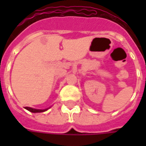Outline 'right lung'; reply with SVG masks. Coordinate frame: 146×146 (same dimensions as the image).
Instances as JSON below:
<instances>
[{"instance_id":"right-lung-1","label":"right lung","mask_w":146,"mask_h":146,"mask_svg":"<svg viewBox=\"0 0 146 146\" xmlns=\"http://www.w3.org/2000/svg\"><path fill=\"white\" fill-rule=\"evenodd\" d=\"M25 108L26 110H28L30 112H33V113H40V112H44V111H47L48 108L44 109V110H39V109H35V108H29V107H25Z\"/></svg>"}]
</instances>
